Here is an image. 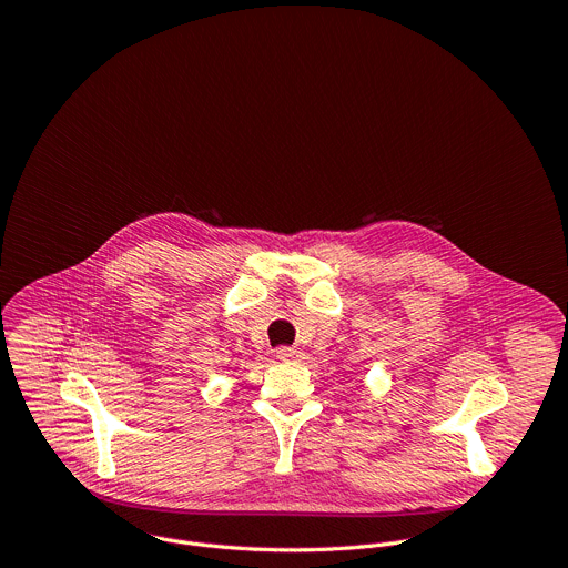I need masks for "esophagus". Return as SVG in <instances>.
Listing matches in <instances>:
<instances>
[{"label": "esophagus", "mask_w": 568, "mask_h": 568, "mask_svg": "<svg viewBox=\"0 0 568 568\" xmlns=\"http://www.w3.org/2000/svg\"><path fill=\"white\" fill-rule=\"evenodd\" d=\"M276 356H278L281 361H298V358H301V352L294 349V347H278V349H276Z\"/></svg>", "instance_id": "esophagus-1"}]
</instances>
